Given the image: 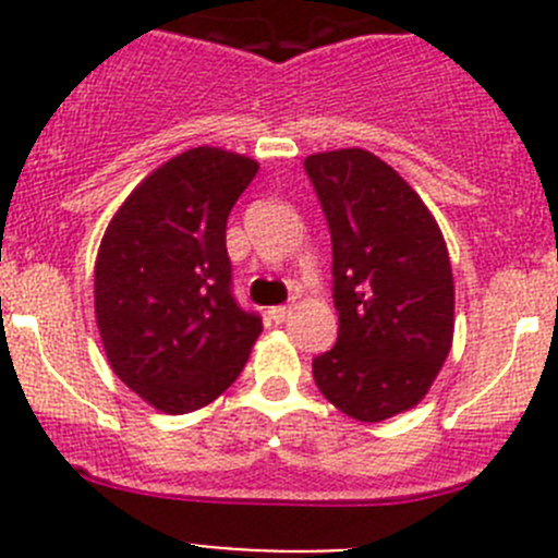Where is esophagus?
I'll list each match as a JSON object with an SVG mask.
<instances>
[{"mask_svg":"<svg viewBox=\"0 0 558 558\" xmlns=\"http://www.w3.org/2000/svg\"><path fill=\"white\" fill-rule=\"evenodd\" d=\"M291 313H294V307H291V305H278V307H272V311H269V318H272L275 324H283V320L289 318Z\"/></svg>","mask_w":558,"mask_h":558,"instance_id":"obj_1","label":"esophagus"}]
</instances>
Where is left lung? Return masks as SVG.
Returning <instances> with one entry per match:
<instances>
[{"label": "left lung", "instance_id": "left-lung-1", "mask_svg": "<svg viewBox=\"0 0 558 558\" xmlns=\"http://www.w3.org/2000/svg\"><path fill=\"white\" fill-rule=\"evenodd\" d=\"M331 232L340 329L313 359L318 391L378 424L429 393L453 345V272L435 216L413 185L364 148L305 159Z\"/></svg>", "mask_w": 558, "mask_h": 558}]
</instances>
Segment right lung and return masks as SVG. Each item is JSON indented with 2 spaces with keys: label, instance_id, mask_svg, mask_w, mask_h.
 <instances>
[{
  "label": "right lung",
  "instance_id": "1",
  "mask_svg": "<svg viewBox=\"0 0 558 558\" xmlns=\"http://www.w3.org/2000/svg\"><path fill=\"white\" fill-rule=\"evenodd\" d=\"M258 172L199 145L123 199L94 264V313L112 373L150 408L199 410L243 373L262 318L232 296L227 218Z\"/></svg>",
  "mask_w": 558,
  "mask_h": 558
}]
</instances>
